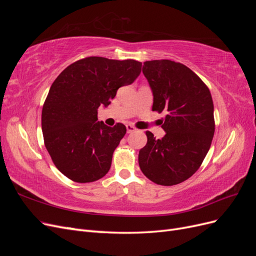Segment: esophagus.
Returning a JSON list of instances; mask_svg holds the SVG:
<instances>
[{"mask_svg": "<svg viewBox=\"0 0 256 256\" xmlns=\"http://www.w3.org/2000/svg\"><path fill=\"white\" fill-rule=\"evenodd\" d=\"M126 128H127V132H128V134L134 132V131H136V128L134 126H132V125H127V126H126Z\"/></svg>", "mask_w": 256, "mask_h": 256, "instance_id": "esophagus-1", "label": "esophagus"}]
</instances>
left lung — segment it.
<instances>
[{
  "instance_id": "1",
  "label": "left lung",
  "mask_w": 256,
  "mask_h": 256,
  "mask_svg": "<svg viewBox=\"0 0 256 256\" xmlns=\"http://www.w3.org/2000/svg\"><path fill=\"white\" fill-rule=\"evenodd\" d=\"M142 70L152 90V111L166 113L161 126L166 134L156 140L146 131L138 166L154 184H180L198 171L210 148L214 134L212 94L198 74L177 62L146 60Z\"/></svg>"
}]
</instances>
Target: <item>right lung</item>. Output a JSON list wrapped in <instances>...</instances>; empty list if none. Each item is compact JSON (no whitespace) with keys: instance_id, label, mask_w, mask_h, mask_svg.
Segmentation results:
<instances>
[{"instance_id":"add662e5","label":"right lung","mask_w":256,"mask_h":256,"mask_svg":"<svg viewBox=\"0 0 256 256\" xmlns=\"http://www.w3.org/2000/svg\"><path fill=\"white\" fill-rule=\"evenodd\" d=\"M142 63L90 56L66 67L52 83L42 112L44 141L60 173L76 182L102 178L126 127L98 122V108L109 106L116 92L132 83Z\"/></svg>"}]
</instances>
